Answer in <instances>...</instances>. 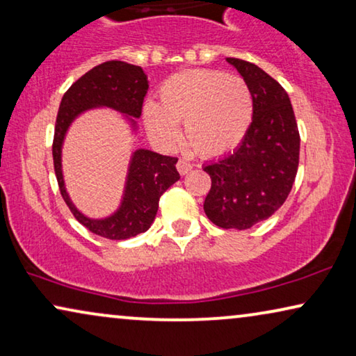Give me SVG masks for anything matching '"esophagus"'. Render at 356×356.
<instances>
[{
    "label": "esophagus",
    "mask_w": 356,
    "mask_h": 356,
    "mask_svg": "<svg viewBox=\"0 0 356 356\" xmlns=\"http://www.w3.org/2000/svg\"><path fill=\"white\" fill-rule=\"evenodd\" d=\"M193 164L187 161V159H179L177 161V171L182 174V176H185V174H188L190 171H192Z\"/></svg>",
    "instance_id": "1"
}]
</instances>
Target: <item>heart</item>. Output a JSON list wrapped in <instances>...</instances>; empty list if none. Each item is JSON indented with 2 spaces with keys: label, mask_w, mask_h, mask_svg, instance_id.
Listing matches in <instances>:
<instances>
[{
  "label": "heart",
  "mask_w": 356,
  "mask_h": 356,
  "mask_svg": "<svg viewBox=\"0 0 356 356\" xmlns=\"http://www.w3.org/2000/svg\"><path fill=\"white\" fill-rule=\"evenodd\" d=\"M145 126L158 142L176 145L177 124L187 143L202 156H221L237 148L253 121V98L243 79L197 69L169 77L159 88V104L143 108Z\"/></svg>",
  "instance_id": "1"
}]
</instances>
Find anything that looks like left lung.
<instances>
[{"label":"left lung","instance_id":"1","mask_svg":"<svg viewBox=\"0 0 356 356\" xmlns=\"http://www.w3.org/2000/svg\"><path fill=\"white\" fill-rule=\"evenodd\" d=\"M226 61L248 85L253 121L232 153L203 166L211 177L203 209L218 227L243 230L273 216L287 200L298 169L300 134L277 80L253 63Z\"/></svg>","mask_w":356,"mask_h":356}]
</instances>
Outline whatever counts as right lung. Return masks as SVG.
<instances>
[{
  "label": "right lung",
  "mask_w": 356,
  "mask_h": 356,
  "mask_svg": "<svg viewBox=\"0 0 356 356\" xmlns=\"http://www.w3.org/2000/svg\"><path fill=\"white\" fill-rule=\"evenodd\" d=\"M148 77L140 66L108 61L93 67L64 93L59 104L53 140V161L64 202L80 224L90 232L109 240H126L147 232L158 213L161 195L180 179L177 158L163 156L152 149L137 148L130 156L126 184L118 209L106 218H90L72 203L63 174V145L69 127L83 113L109 108L122 114L132 134L138 132L135 119L142 116Z\"/></svg>",
  "instance_id": "right-lung-1"
}]
</instances>
